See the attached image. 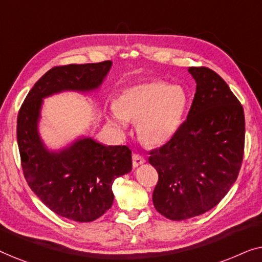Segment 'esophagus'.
Segmentation results:
<instances>
[{
  "mask_svg": "<svg viewBox=\"0 0 262 262\" xmlns=\"http://www.w3.org/2000/svg\"><path fill=\"white\" fill-rule=\"evenodd\" d=\"M144 162H145L144 157H142L139 154H132V164H134V167H138L139 164Z\"/></svg>",
  "mask_w": 262,
  "mask_h": 262,
  "instance_id": "obj_1",
  "label": "esophagus"
}]
</instances>
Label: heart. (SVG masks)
Segmentation results:
<instances>
[{
	"label": "heart",
	"mask_w": 262,
	"mask_h": 262,
	"mask_svg": "<svg viewBox=\"0 0 262 262\" xmlns=\"http://www.w3.org/2000/svg\"><path fill=\"white\" fill-rule=\"evenodd\" d=\"M187 107V95L179 85L151 80L134 85L114 102L111 121L124 126L137 121V135L145 144L160 146L170 141L180 128Z\"/></svg>",
	"instance_id": "heart-1"
}]
</instances>
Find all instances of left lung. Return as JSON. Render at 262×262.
Instances as JSON below:
<instances>
[{"label": "left lung", "instance_id": "1", "mask_svg": "<svg viewBox=\"0 0 262 262\" xmlns=\"http://www.w3.org/2000/svg\"><path fill=\"white\" fill-rule=\"evenodd\" d=\"M196 89L187 119L166 144L150 151L159 173L155 209L171 221L200 216L224 198L245 154V112L223 78L189 67Z\"/></svg>", "mask_w": 262, "mask_h": 262}]
</instances>
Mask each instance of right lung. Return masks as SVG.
<instances>
[{
    "mask_svg": "<svg viewBox=\"0 0 262 262\" xmlns=\"http://www.w3.org/2000/svg\"><path fill=\"white\" fill-rule=\"evenodd\" d=\"M111 60L50 69L28 93L17 114L16 137L28 186L53 212L75 222H92L113 204V181L132 169L126 145H103L81 138L59 151H49L38 134L42 99L63 91L96 89Z\"/></svg>",
    "mask_w": 262,
    "mask_h": 262,
    "instance_id": "right-lung-1",
    "label": "right lung"
}]
</instances>
